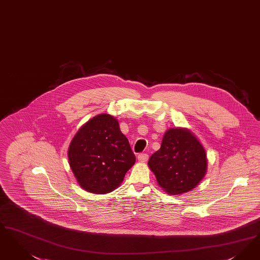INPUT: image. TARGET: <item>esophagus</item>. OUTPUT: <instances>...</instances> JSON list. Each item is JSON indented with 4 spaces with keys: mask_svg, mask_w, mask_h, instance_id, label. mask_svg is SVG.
<instances>
[{
    "mask_svg": "<svg viewBox=\"0 0 260 260\" xmlns=\"http://www.w3.org/2000/svg\"><path fill=\"white\" fill-rule=\"evenodd\" d=\"M137 158H138L139 161L144 162V161H146V160L148 159V155H147V154H139L138 156H137Z\"/></svg>",
    "mask_w": 260,
    "mask_h": 260,
    "instance_id": "34e87169",
    "label": "esophagus"
}]
</instances>
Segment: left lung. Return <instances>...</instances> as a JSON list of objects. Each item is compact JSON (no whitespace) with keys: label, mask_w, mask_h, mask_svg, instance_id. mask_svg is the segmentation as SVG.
Instances as JSON below:
<instances>
[{"label":"left lung","mask_w":260,"mask_h":260,"mask_svg":"<svg viewBox=\"0 0 260 260\" xmlns=\"http://www.w3.org/2000/svg\"><path fill=\"white\" fill-rule=\"evenodd\" d=\"M158 186L171 196L187 192L207 172V155L198 137L186 127L169 128L160 149L148 161Z\"/></svg>","instance_id":"left-lung-1"}]
</instances>
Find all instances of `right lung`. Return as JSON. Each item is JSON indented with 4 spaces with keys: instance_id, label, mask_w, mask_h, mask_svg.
Here are the masks:
<instances>
[{
    "instance_id": "right-lung-1",
    "label": "right lung",
    "mask_w": 260,
    "mask_h": 260,
    "mask_svg": "<svg viewBox=\"0 0 260 260\" xmlns=\"http://www.w3.org/2000/svg\"><path fill=\"white\" fill-rule=\"evenodd\" d=\"M68 156L78 185L96 194L116 189L135 162V154L118 120L105 113L94 116L78 129Z\"/></svg>"
}]
</instances>
